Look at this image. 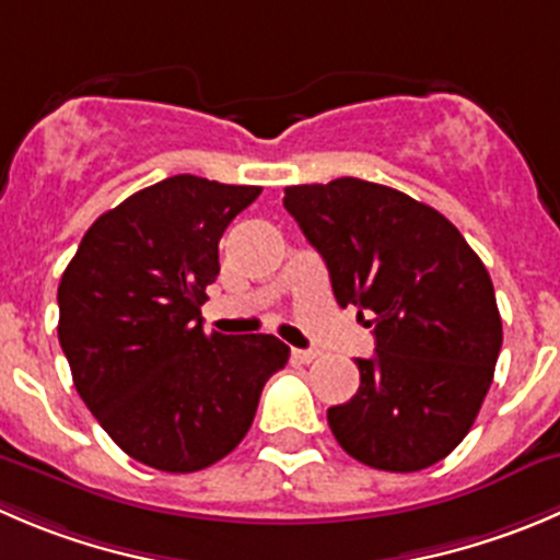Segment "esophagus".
Wrapping results in <instances>:
<instances>
[{"label":"esophagus","instance_id":"34e87169","mask_svg":"<svg viewBox=\"0 0 560 560\" xmlns=\"http://www.w3.org/2000/svg\"><path fill=\"white\" fill-rule=\"evenodd\" d=\"M314 358H317V350H292V361H298V363H312Z\"/></svg>","mask_w":560,"mask_h":560}]
</instances>
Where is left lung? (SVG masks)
Masks as SVG:
<instances>
[{"instance_id": "1", "label": "left lung", "mask_w": 560, "mask_h": 560, "mask_svg": "<svg viewBox=\"0 0 560 560\" xmlns=\"http://www.w3.org/2000/svg\"><path fill=\"white\" fill-rule=\"evenodd\" d=\"M284 208L328 265L336 303L374 334L358 394L328 407L334 438L390 474L441 463L474 427L503 345L485 262L435 208L358 177L284 188Z\"/></svg>"}]
</instances>
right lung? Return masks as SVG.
Here are the masks:
<instances>
[{
	"label": "right lung",
	"instance_id": "1",
	"mask_svg": "<svg viewBox=\"0 0 560 560\" xmlns=\"http://www.w3.org/2000/svg\"><path fill=\"white\" fill-rule=\"evenodd\" d=\"M262 194L175 175L106 210L57 290L59 345L97 424L136 463L194 474L246 438L290 347L202 328L219 241Z\"/></svg>",
	"mask_w": 560,
	"mask_h": 560
}]
</instances>
